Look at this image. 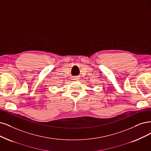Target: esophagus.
Segmentation results:
<instances>
[{"label": "esophagus", "instance_id": "34e87169", "mask_svg": "<svg viewBox=\"0 0 151 151\" xmlns=\"http://www.w3.org/2000/svg\"><path fill=\"white\" fill-rule=\"evenodd\" d=\"M73 80H77V78H74Z\"/></svg>", "mask_w": 151, "mask_h": 151}]
</instances>
